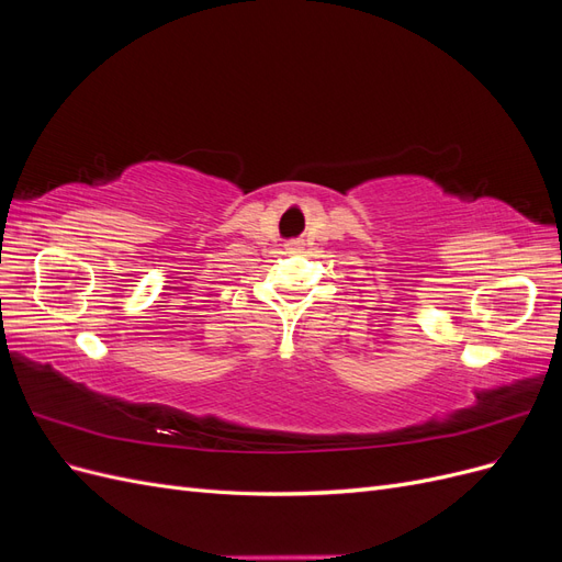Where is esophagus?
I'll return each mask as SVG.
<instances>
[{
	"label": "esophagus",
	"mask_w": 562,
	"mask_h": 562,
	"mask_svg": "<svg viewBox=\"0 0 562 562\" xmlns=\"http://www.w3.org/2000/svg\"><path fill=\"white\" fill-rule=\"evenodd\" d=\"M285 248L291 250V252H295V250H302V241H288V244H285Z\"/></svg>",
	"instance_id": "1"
}]
</instances>
